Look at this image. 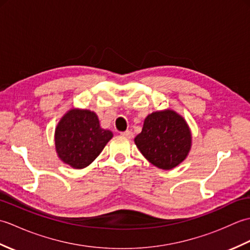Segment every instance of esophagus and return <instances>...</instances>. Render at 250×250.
Segmentation results:
<instances>
[{"label": "esophagus", "mask_w": 250, "mask_h": 250, "mask_svg": "<svg viewBox=\"0 0 250 250\" xmlns=\"http://www.w3.org/2000/svg\"><path fill=\"white\" fill-rule=\"evenodd\" d=\"M121 136L126 137V139H132V137H133V132H132V131L121 132Z\"/></svg>", "instance_id": "1"}]
</instances>
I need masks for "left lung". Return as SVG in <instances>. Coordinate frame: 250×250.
<instances>
[{
  "mask_svg": "<svg viewBox=\"0 0 250 250\" xmlns=\"http://www.w3.org/2000/svg\"><path fill=\"white\" fill-rule=\"evenodd\" d=\"M135 145L153 166L171 169L182 163L191 148V132L182 116L172 109L148 115Z\"/></svg>",
  "mask_w": 250,
  "mask_h": 250,
  "instance_id": "left-lung-1",
  "label": "left lung"
}]
</instances>
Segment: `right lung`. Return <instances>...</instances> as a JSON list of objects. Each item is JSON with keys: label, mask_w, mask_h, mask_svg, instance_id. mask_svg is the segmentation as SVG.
<instances>
[{"label": "right lung", "mask_w": 250, "mask_h": 250, "mask_svg": "<svg viewBox=\"0 0 250 250\" xmlns=\"http://www.w3.org/2000/svg\"><path fill=\"white\" fill-rule=\"evenodd\" d=\"M113 137L100 126L95 113L72 108L62 117L55 133L56 150L61 160L73 168H83L94 161Z\"/></svg>", "instance_id": "add662e5"}]
</instances>
